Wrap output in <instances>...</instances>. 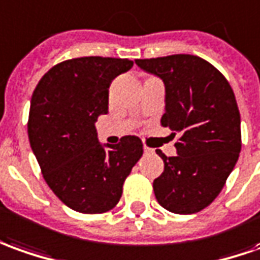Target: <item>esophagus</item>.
I'll list each match as a JSON object with an SVG mask.
<instances>
[{
  "label": "esophagus",
  "mask_w": 260,
  "mask_h": 260,
  "mask_svg": "<svg viewBox=\"0 0 260 260\" xmlns=\"http://www.w3.org/2000/svg\"><path fill=\"white\" fill-rule=\"evenodd\" d=\"M144 153L146 154H150V153H153V150L150 147H147V146H144Z\"/></svg>",
  "instance_id": "obj_1"
}]
</instances>
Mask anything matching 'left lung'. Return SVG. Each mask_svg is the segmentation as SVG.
Returning <instances> with one entry per match:
<instances>
[{
	"mask_svg": "<svg viewBox=\"0 0 260 260\" xmlns=\"http://www.w3.org/2000/svg\"><path fill=\"white\" fill-rule=\"evenodd\" d=\"M136 65L162 80L161 126L181 134L175 157L157 150L164 171L153 182L155 198L170 212L195 214L218 197L241 153L235 94L222 73L194 55L136 59Z\"/></svg>",
	"mask_w": 260,
	"mask_h": 260,
	"instance_id": "obj_1",
	"label": "left lung"
}]
</instances>
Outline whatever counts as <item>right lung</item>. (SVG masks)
<instances>
[{"label":"right lung","mask_w":260,"mask_h":260,"mask_svg":"<svg viewBox=\"0 0 260 260\" xmlns=\"http://www.w3.org/2000/svg\"><path fill=\"white\" fill-rule=\"evenodd\" d=\"M133 60L85 56L53 66L32 94L28 137L46 184L73 211L102 214L119 202L143 155L136 136L102 144L96 120L109 109L112 80Z\"/></svg>","instance_id":"obj_1"}]
</instances>
